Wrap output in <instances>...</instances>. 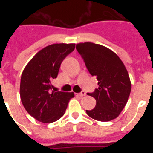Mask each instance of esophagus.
<instances>
[{
  "label": "esophagus",
  "mask_w": 153,
  "mask_h": 153,
  "mask_svg": "<svg viewBox=\"0 0 153 153\" xmlns=\"http://www.w3.org/2000/svg\"><path fill=\"white\" fill-rule=\"evenodd\" d=\"M77 96H79V97H83V96H86V93H85L84 91H82L81 93H77Z\"/></svg>",
  "instance_id": "esophagus-1"
}]
</instances>
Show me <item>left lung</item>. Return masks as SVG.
<instances>
[{
  "instance_id": "left-lung-1",
  "label": "left lung",
  "mask_w": 153,
  "mask_h": 153,
  "mask_svg": "<svg viewBox=\"0 0 153 153\" xmlns=\"http://www.w3.org/2000/svg\"><path fill=\"white\" fill-rule=\"evenodd\" d=\"M76 50L99 87L91 93L96 106L86 110L89 117L101 122L117 118L125 107L131 92V82L125 65L113 51L91 42L76 44Z\"/></svg>"
}]
</instances>
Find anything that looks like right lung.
<instances>
[{"label": "right lung", "mask_w": 153, "mask_h": 153, "mask_svg": "<svg viewBox=\"0 0 153 153\" xmlns=\"http://www.w3.org/2000/svg\"><path fill=\"white\" fill-rule=\"evenodd\" d=\"M75 49V44H54L40 50L27 63L21 75L20 95L31 117L44 123L61 118L74 93L52 91L60 64Z\"/></svg>", "instance_id": "right-lung-1"}]
</instances>
